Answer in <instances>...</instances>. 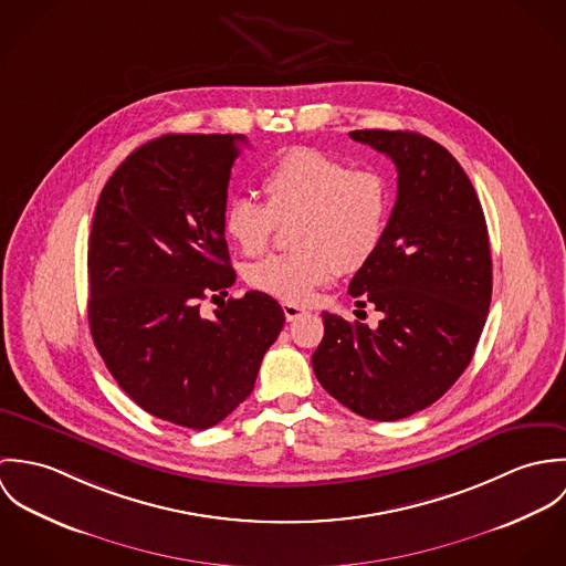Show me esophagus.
Wrapping results in <instances>:
<instances>
[{"label": "esophagus", "mask_w": 566, "mask_h": 566, "mask_svg": "<svg viewBox=\"0 0 566 566\" xmlns=\"http://www.w3.org/2000/svg\"><path fill=\"white\" fill-rule=\"evenodd\" d=\"M283 314H285L287 323H292V321L305 316L307 310H305V307H298V305H294V303H283Z\"/></svg>", "instance_id": "34e87169"}]
</instances>
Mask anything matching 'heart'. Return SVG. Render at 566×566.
I'll use <instances>...</instances> for the list:
<instances>
[{
  "label": "heart",
  "mask_w": 566,
  "mask_h": 566,
  "mask_svg": "<svg viewBox=\"0 0 566 566\" xmlns=\"http://www.w3.org/2000/svg\"><path fill=\"white\" fill-rule=\"evenodd\" d=\"M261 189L265 205L233 198L222 229L245 256L270 245L274 224L296 218L290 243L296 248L245 268L254 290L285 303H307L337 270L364 268L384 242L390 220V185L377 169H353L312 148H292L272 163Z\"/></svg>",
  "instance_id": "heart-1"
}]
</instances>
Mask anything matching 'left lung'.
I'll return each instance as SVG.
<instances>
[{"label": "left lung", "mask_w": 566, "mask_h": 566, "mask_svg": "<svg viewBox=\"0 0 566 566\" xmlns=\"http://www.w3.org/2000/svg\"><path fill=\"white\" fill-rule=\"evenodd\" d=\"M397 165L399 191L377 254L348 294L384 314L377 328L323 312L312 357L324 390L370 420L436 403L471 364L492 296L484 211L462 165L409 130H353Z\"/></svg>", "instance_id": "left-lung-1"}]
</instances>
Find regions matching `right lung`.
<instances>
[{
  "instance_id": "obj_1",
  "label": "right lung",
  "mask_w": 566,
  "mask_h": 566,
  "mask_svg": "<svg viewBox=\"0 0 566 566\" xmlns=\"http://www.w3.org/2000/svg\"><path fill=\"white\" fill-rule=\"evenodd\" d=\"M242 135H163L104 185L88 238V326L119 388L189 429L224 420L252 392L285 314L235 283L222 213ZM220 300L213 319L199 314Z\"/></svg>"
}]
</instances>
